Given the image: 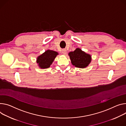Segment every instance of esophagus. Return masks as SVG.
I'll use <instances>...</instances> for the list:
<instances>
[{
    "instance_id": "obj_1",
    "label": "esophagus",
    "mask_w": 126,
    "mask_h": 126,
    "mask_svg": "<svg viewBox=\"0 0 126 126\" xmlns=\"http://www.w3.org/2000/svg\"><path fill=\"white\" fill-rule=\"evenodd\" d=\"M62 54H63L64 55H66V53H67V50L66 49H63L62 51Z\"/></svg>"
}]
</instances>
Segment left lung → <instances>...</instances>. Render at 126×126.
I'll return each instance as SVG.
<instances>
[{
	"mask_svg": "<svg viewBox=\"0 0 126 126\" xmlns=\"http://www.w3.org/2000/svg\"><path fill=\"white\" fill-rule=\"evenodd\" d=\"M71 63L76 67L84 68L88 66L91 61L90 55L86 53L81 49L76 48L74 51L68 54Z\"/></svg>",
	"mask_w": 126,
	"mask_h": 126,
	"instance_id": "8db88e82",
	"label": "left lung"
}]
</instances>
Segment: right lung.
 <instances>
[{
  "mask_svg": "<svg viewBox=\"0 0 126 126\" xmlns=\"http://www.w3.org/2000/svg\"><path fill=\"white\" fill-rule=\"evenodd\" d=\"M58 53L56 51L48 50L46 51L37 59V63L42 69H46L50 67Z\"/></svg>",
  "mask_w": 126,
  "mask_h": 126,
  "instance_id": "add662e5",
  "label": "right lung"
}]
</instances>
